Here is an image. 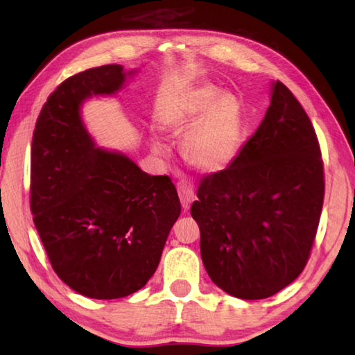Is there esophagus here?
<instances>
[{
    "label": "esophagus",
    "instance_id": "esophagus-1",
    "mask_svg": "<svg viewBox=\"0 0 355 355\" xmlns=\"http://www.w3.org/2000/svg\"><path fill=\"white\" fill-rule=\"evenodd\" d=\"M177 191H178L180 201H182V207H183L184 212H187V210H189V207H191V202L195 198L193 187L187 182H180L177 184Z\"/></svg>",
    "mask_w": 355,
    "mask_h": 355
}]
</instances>
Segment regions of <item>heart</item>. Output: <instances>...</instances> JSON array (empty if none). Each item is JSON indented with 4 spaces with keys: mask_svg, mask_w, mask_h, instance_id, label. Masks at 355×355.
<instances>
[{
    "mask_svg": "<svg viewBox=\"0 0 355 355\" xmlns=\"http://www.w3.org/2000/svg\"><path fill=\"white\" fill-rule=\"evenodd\" d=\"M158 125L169 135L186 130L180 143L186 162L201 172L214 173L227 169L238 157L245 117L236 96L205 84L187 89L169 105L158 117ZM153 150L164 155L163 143L153 140Z\"/></svg>",
    "mask_w": 355,
    "mask_h": 355,
    "instance_id": "heart-1",
    "label": "heart"
}]
</instances>
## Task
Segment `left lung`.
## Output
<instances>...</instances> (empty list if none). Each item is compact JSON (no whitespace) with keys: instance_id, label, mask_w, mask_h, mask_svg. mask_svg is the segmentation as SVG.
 Instances as JSON below:
<instances>
[{"instance_id":"left-lung-1","label":"left lung","mask_w":355,"mask_h":355,"mask_svg":"<svg viewBox=\"0 0 355 355\" xmlns=\"http://www.w3.org/2000/svg\"><path fill=\"white\" fill-rule=\"evenodd\" d=\"M323 163L311 120L282 82L227 169L202 180L191 214L207 275L245 300L266 299L302 273L318 232Z\"/></svg>"}]
</instances>
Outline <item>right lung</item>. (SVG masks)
<instances>
[{
	"label": "right lung",
	"instance_id": "right-lung-1",
	"mask_svg": "<svg viewBox=\"0 0 355 355\" xmlns=\"http://www.w3.org/2000/svg\"><path fill=\"white\" fill-rule=\"evenodd\" d=\"M137 70L96 67L44 103L32 141L30 209L53 270L82 296L119 299L155 273L182 206L168 175H149L120 150L96 146L84 103L114 96Z\"/></svg>",
	"mask_w": 355,
	"mask_h": 355
}]
</instances>
